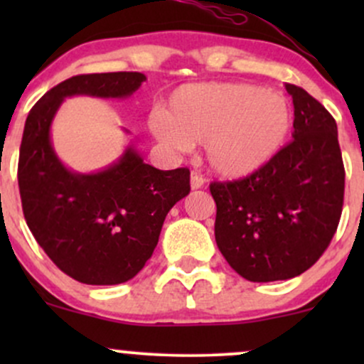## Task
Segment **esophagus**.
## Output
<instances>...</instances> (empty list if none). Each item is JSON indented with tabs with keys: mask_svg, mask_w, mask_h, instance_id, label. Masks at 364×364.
<instances>
[{
	"mask_svg": "<svg viewBox=\"0 0 364 364\" xmlns=\"http://www.w3.org/2000/svg\"><path fill=\"white\" fill-rule=\"evenodd\" d=\"M190 185H191V190H200V188H203V185H205V179L193 173L190 178Z\"/></svg>",
	"mask_w": 364,
	"mask_h": 364,
	"instance_id": "esophagus-1",
	"label": "esophagus"
}]
</instances>
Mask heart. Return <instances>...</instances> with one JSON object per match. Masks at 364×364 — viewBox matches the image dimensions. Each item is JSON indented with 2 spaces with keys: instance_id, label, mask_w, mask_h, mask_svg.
Masks as SVG:
<instances>
[{
  "instance_id": "heart-1",
  "label": "heart",
  "mask_w": 364,
  "mask_h": 364,
  "mask_svg": "<svg viewBox=\"0 0 364 364\" xmlns=\"http://www.w3.org/2000/svg\"><path fill=\"white\" fill-rule=\"evenodd\" d=\"M149 127L176 152L203 144L217 176L240 179L277 156L291 132L292 112L282 94L253 83H188L171 95L168 112H154Z\"/></svg>"
}]
</instances>
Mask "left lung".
Instances as JSON below:
<instances>
[{"instance_id": "8db88e82", "label": "left lung", "mask_w": 364, "mask_h": 364, "mask_svg": "<svg viewBox=\"0 0 364 364\" xmlns=\"http://www.w3.org/2000/svg\"><path fill=\"white\" fill-rule=\"evenodd\" d=\"M294 133L265 168L240 181L212 183L215 243L252 282L303 274L327 250L344 202V164L332 114L301 87L287 83Z\"/></svg>"}]
</instances>
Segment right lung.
I'll return each mask as SVG.
<instances>
[{
	"instance_id": "add662e5",
	"label": "right lung",
	"mask_w": 364,
	"mask_h": 364,
	"mask_svg": "<svg viewBox=\"0 0 364 364\" xmlns=\"http://www.w3.org/2000/svg\"><path fill=\"white\" fill-rule=\"evenodd\" d=\"M145 80L139 72L77 75L46 92L25 121L18 159L25 220L46 255L78 282L114 286L135 277L168 212L190 193V171L145 164L133 144L95 173L66 168L53 147V121L66 97L127 99Z\"/></svg>"
}]
</instances>
